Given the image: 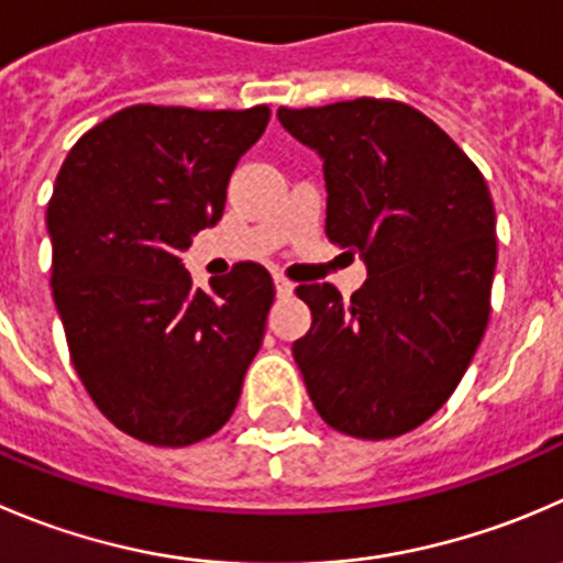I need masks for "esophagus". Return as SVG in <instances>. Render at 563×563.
<instances>
[{"instance_id":"esophagus-1","label":"esophagus","mask_w":563,"mask_h":563,"mask_svg":"<svg viewBox=\"0 0 563 563\" xmlns=\"http://www.w3.org/2000/svg\"><path fill=\"white\" fill-rule=\"evenodd\" d=\"M275 291H277V297H291L294 283L286 280L283 275H275Z\"/></svg>"}]
</instances>
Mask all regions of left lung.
<instances>
[{
  "label": "left lung",
  "instance_id": "left-lung-1",
  "mask_svg": "<svg viewBox=\"0 0 563 563\" xmlns=\"http://www.w3.org/2000/svg\"><path fill=\"white\" fill-rule=\"evenodd\" d=\"M324 162L327 239L365 261L349 302L308 283L294 341L316 412L338 432L387 440L432 418L465 376L489 321L495 206L478 167L401 101L354 98L277 109Z\"/></svg>",
  "mask_w": 563,
  "mask_h": 563
}]
</instances>
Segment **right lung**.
Returning <instances> with one entry per match:
<instances>
[{
  "label": "right lung",
  "instance_id": "add662e5",
  "mask_svg": "<svg viewBox=\"0 0 563 563\" xmlns=\"http://www.w3.org/2000/svg\"><path fill=\"white\" fill-rule=\"evenodd\" d=\"M269 107L134 103L65 156L48 200L52 294L70 363L120 432L184 449L228 423L275 283L261 264L195 288L181 253L220 222Z\"/></svg>",
  "mask_w": 563,
  "mask_h": 563
}]
</instances>
